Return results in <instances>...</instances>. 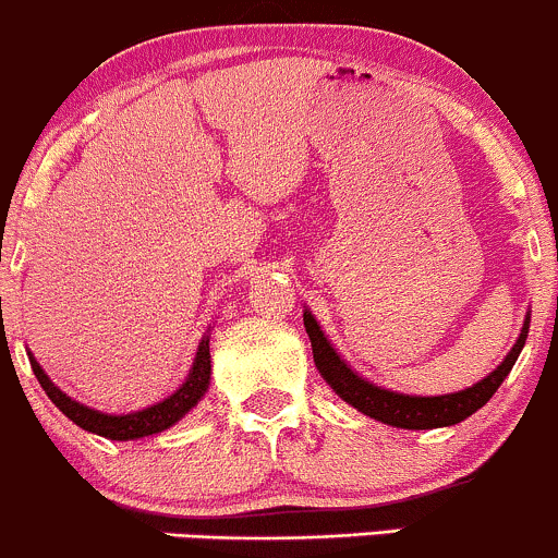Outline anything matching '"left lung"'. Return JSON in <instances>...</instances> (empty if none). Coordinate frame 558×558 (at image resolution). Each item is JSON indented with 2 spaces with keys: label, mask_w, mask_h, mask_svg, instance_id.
<instances>
[{
  "label": "left lung",
  "mask_w": 558,
  "mask_h": 558,
  "mask_svg": "<svg viewBox=\"0 0 558 558\" xmlns=\"http://www.w3.org/2000/svg\"><path fill=\"white\" fill-rule=\"evenodd\" d=\"M303 325L305 332L311 338V349H314V362L319 367V373L329 386L335 388L340 399L349 401L351 407H356L364 415L375 417V421L397 425V428H441V425H454L465 417L473 415L476 410H482L493 393L500 388V383L506 380V375L511 373V367L517 364L521 349H524L526 332H530V316H526L521 335L508 356L502 359L500 367L495 373H489L484 380H478L476 386L465 388V391L445 393V397H410V393H397L388 391V388L375 386V383L364 380L356 373H351L349 364L335 353L332 345L327 343L325 332H322L316 319L311 316V311H303Z\"/></svg>",
  "instance_id": "1"
}]
</instances>
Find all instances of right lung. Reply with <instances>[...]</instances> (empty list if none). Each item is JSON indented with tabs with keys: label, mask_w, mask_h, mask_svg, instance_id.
<instances>
[{
	"label": "right lung",
	"mask_w": 558,
	"mask_h": 558,
	"mask_svg": "<svg viewBox=\"0 0 558 558\" xmlns=\"http://www.w3.org/2000/svg\"><path fill=\"white\" fill-rule=\"evenodd\" d=\"M28 362H32V369L34 375H37L39 386L45 388V393L52 399V404H56L69 421H74L80 428L93 430V434L106 436V439H113V441L141 439V436H151V434H159V430L170 428L172 423L181 421L191 407H196V401L205 397L209 386V338H205L199 343L194 367H191L185 383L175 393H172V397L159 401V404L146 407V410L130 412V415H109V412H98L93 410V407L82 404V401L65 397L61 388L45 375V369L39 367V362L32 356V353H28Z\"/></svg>",
	"instance_id": "obj_1"
}]
</instances>
